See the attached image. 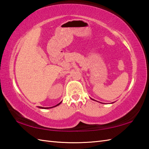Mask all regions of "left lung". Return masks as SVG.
I'll return each instance as SVG.
<instances>
[{"instance_id":"obj_1","label":"left lung","mask_w":149,"mask_h":149,"mask_svg":"<svg viewBox=\"0 0 149 149\" xmlns=\"http://www.w3.org/2000/svg\"><path fill=\"white\" fill-rule=\"evenodd\" d=\"M90 99H91V100H95V101H96V100H94V99H91V98H90ZM100 103H101V102H100Z\"/></svg>"}]
</instances>
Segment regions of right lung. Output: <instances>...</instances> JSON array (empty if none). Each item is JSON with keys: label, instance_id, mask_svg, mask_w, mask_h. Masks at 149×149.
<instances>
[{"label": "right lung", "instance_id": "obj_1", "mask_svg": "<svg viewBox=\"0 0 149 149\" xmlns=\"http://www.w3.org/2000/svg\"><path fill=\"white\" fill-rule=\"evenodd\" d=\"M61 103V102H59V104H57V105H56V106H53V107H40V106H39L38 107L39 108H40V109H50V108H52V107H56V106H59L60 104Z\"/></svg>", "mask_w": 149, "mask_h": 149}]
</instances>
